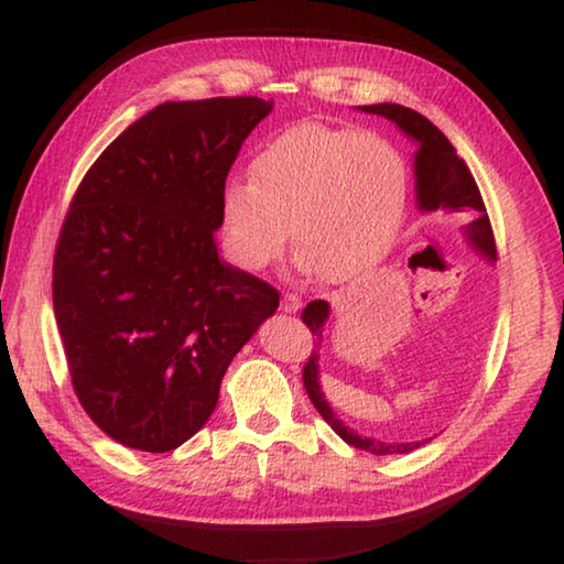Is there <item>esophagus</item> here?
<instances>
[{
  "mask_svg": "<svg viewBox=\"0 0 564 564\" xmlns=\"http://www.w3.org/2000/svg\"><path fill=\"white\" fill-rule=\"evenodd\" d=\"M303 308V301L295 293H283L281 299V311L283 313H299Z\"/></svg>",
  "mask_w": 564,
  "mask_h": 564,
  "instance_id": "34e87169",
  "label": "esophagus"
}]
</instances>
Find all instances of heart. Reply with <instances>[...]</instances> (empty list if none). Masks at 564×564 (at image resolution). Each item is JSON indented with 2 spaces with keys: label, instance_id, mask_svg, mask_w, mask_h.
I'll return each instance as SVG.
<instances>
[{
  "label": "heart",
  "instance_id": "heart-1",
  "mask_svg": "<svg viewBox=\"0 0 564 564\" xmlns=\"http://www.w3.org/2000/svg\"><path fill=\"white\" fill-rule=\"evenodd\" d=\"M408 204V164L378 133L295 123L265 144L251 181L221 191L218 218L236 265L261 271L293 241L303 271L346 281L395 241Z\"/></svg>",
  "mask_w": 564,
  "mask_h": 564
}]
</instances>
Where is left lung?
Instances as JSON below:
<instances>
[{
  "instance_id": "left-lung-1",
  "label": "left lung",
  "mask_w": 564,
  "mask_h": 564,
  "mask_svg": "<svg viewBox=\"0 0 564 564\" xmlns=\"http://www.w3.org/2000/svg\"><path fill=\"white\" fill-rule=\"evenodd\" d=\"M366 113H378L388 121H393L395 127L405 133L410 141H415V156H413V171H415V204L423 214L431 216H465L467 224L463 226L465 243L473 248L475 253H480L482 259L490 263L498 261V251H495V238L490 228L488 212H485L480 188H477L470 169L465 166V161L457 156L455 147L447 141L445 133L435 127L433 121H427L423 113H417L400 104H370V107H358ZM330 305L326 301H311L303 308V323L311 328L316 336V350L311 352L308 362L303 368V386L308 393L311 403L316 405L321 417L336 431L343 441L360 451H368L373 455H403L415 451L427 441L415 443H383L376 437H362L356 431H350L348 425H343V420L333 413L328 405L326 393L321 388V343H323V326L328 323Z\"/></svg>"
}]
</instances>
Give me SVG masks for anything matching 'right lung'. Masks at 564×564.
Returning <instances> with one entry per match:
<instances>
[{"instance_id":"obj_1","label":"right lung","mask_w":564,"mask_h":564,"mask_svg":"<svg viewBox=\"0 0 564 564\" xmlns=\"http://www.w3.org/2000/svg\"><path fill=\"white\" fill-rule=\"evenodd\" d=\"M273 101H166L94 161L54 256V316L82 408L113 441L169 453L212 417L228 362L279 291L218 259L226 176Z\"/></svg>"}]
</instances>
